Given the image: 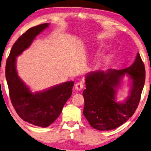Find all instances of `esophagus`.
Instances as JSON below:
<instances>
[{"label":"esophagus","instance_id":"1","mask_svg":"<svg viewBox=\"0 0 151 151\" xmlns=\"http://www.w3.org/2000/svg\"><path fill=\"white\" fill-rule=\"evenodd\" d=\"M83 88H84V84H83V83L81 82H78L77 84H76V86H75V88L77 91L82 90Z\"/></svg>","mask_w":151,"mask_h":151}]
</instances>
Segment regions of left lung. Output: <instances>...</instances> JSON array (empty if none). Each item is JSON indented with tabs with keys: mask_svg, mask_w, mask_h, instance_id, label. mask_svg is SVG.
I'll use <instances>...</instances> for the list:
<instances>
[{
	"mask_svg": "<svg viewBox=\"0 0 151 151\" xmlns=\"http://www.w3.org/2000/svg\"><path fill=\"white\" fill-rule=\"evenodd\" d=\"M125 75L132 82L130 95L123 102H116L117 88ZM85 81L84 116L94 129L112 130L127 121L136 110L145 82V65L137 53L134 63L127 68L91 71Z\"/></svg>",
	"mask_w": 151,
	"mask_h": 151,
	"instance_id": "8db88e82",
	"label": "left lung"
}]
</instances>
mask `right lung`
I'll use <instances>...</instances> for the list:
<instances>
[{"label": "right lung", "mask_w": 151, "mask_h": 151, "mask_svg": "<svg viewBox=\"0 0 151 151\" xmlns=\"http://www.w3.org/2000/svg\"><path fill=\"white\" fill-rule=\"evenodd\" d=\"M45 23L28 29L16 41L6 63L5 76L12 105L19 116L34 125L47 127L59 116L72 93V81L32 93L17 75L16 57L31 45L39 34L49 27Z\"/></svg>", "instance_id": "obj_1"}]
</instances>
